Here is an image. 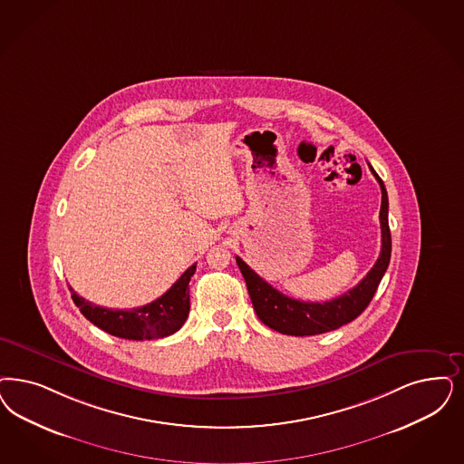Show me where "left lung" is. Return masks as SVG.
Returning a JSON list of instances; mask_svg holds the SVG:
<instances>
[{"instance_id":"8db88e82","label":"left lung","mask_w":464,"mask_h":464,"mask_svg":"<svg viewBox=\"0 0 464 464\" xmlns=\"http://www.w3.org/2000/svg\"><path fill=\"white\" fill-rule=\"evenodd\" d=\"M370 171L373 173L382 190V204H381V214H379L381 231H382V248L375 266L348 293L324 304L300 302L272 288L271 285L264 281L256 271H252L240 256H237V264L245 277L256 314L267 327L288 336L324 334L329 331H336L341 325L356 319L372 302L391 260V229H389V219H387V214H389L387 190L383 187L382 179L373 171L372 166H370Z\"/></svg>"}]
</instances>
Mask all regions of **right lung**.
I'll use <instances>...</instances> for the list:
<instances>
[{
	"label": "right lung",
	"instance_id": "right-lung-1",
	"mask_svg": "<svg viewBox=\"0 0 464 464\" xmlns=\"http://www.w3.org/2000/svg\"><path fill=\"white\" fill-rule=\"evenodd\" d=\"M197 269V264L190 266L181 274L171 288L152 304L131 308V310H112L87 302L73 289L72 300L81 308L82 315L91 320L99 329L111 336L121 339H160L171 336L185 324L190 312L188 283Z\"/></svg>",
	"mask_w": 464,
	"mask_h": 464
}]
</instances>
